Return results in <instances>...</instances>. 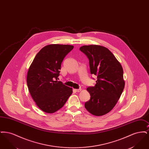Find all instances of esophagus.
<instances>
[{
	"instance_id": "esophagus-1",
	"label": "esophagus",
	"mask_w": 149,
	"mask_h": 149,
	"mask_svg": "<svg viewBox=\"0 0 149 149\" xmlns=\"http://www.w3.org/2000/svg\"><path fill=\"white\" fill-rule=\"evenodd\" d=\"M81 89H74V91L76 92H80L81 91Z\"/></svg>"
}]
</instances>
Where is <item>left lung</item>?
I'll list each match as a JSON object with an SVG mask.
<instances>
[{
    "instance_id": "1",
    "label": "left lung",
    "mask_w": 149,
    "mask_h": 149,
    "mask_svg": "<svg viewBox=\"0 0 149 149\" xmlns=\"http://www.w3.org/2000/svg\"><path fill=\"white\" fill-rule=\"evenodd\" d=\"M80 50L89 59L91 74L97 77L95 86L87 88L91 99L85 102V108L94 116L104 115L113 108L124 89L122 67L105 47L85 45Z\"/></svg>"
}]
</instances>
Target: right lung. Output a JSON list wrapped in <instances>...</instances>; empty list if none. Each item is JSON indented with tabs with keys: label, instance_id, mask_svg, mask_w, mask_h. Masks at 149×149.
<instances>
[{
	"label": "right lung",
	"instance_id": "right-lung-1",
	"mask_svg": "<svg viewBox=\"0 0 149 149\" xmlns=\"http://www.w3.org/2000/svg\"><path fill=\"white\" fill-rule=\"evenodd\" d=\"M73 48L68 45H47L37 53L29 68V92L45 112L52 113L61 108L72 93V88L57 79L64 57Z\"/></svg>",
	"mask_w": 149,
	"mask_h": 149
}]
</instances>
